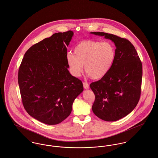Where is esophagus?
<instances>
[{"label": "esophagus", "instance_id": "1", "mask_svg": "<svg viewBox=\"0 0 158 158\" xmlns=\"http://www.w3.org/2000/svg\"><path fill=\"white\" fill-rule=\"evenodd\" d=\"M83 87H84V88H85V89H89V85H88L87 83L84 82V83H83Z\"/></svg>", "mask_w": 158, "mask_h": 158}]
</instances>
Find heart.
I'll return each mask as SVG.
<instances>
[{"label":"heart","instance_id":"obj_1","mask_svg":"<svg viewBox=\"0 0 158 158\" xmlns=\"http://www.w3.org/2000/svg\"><path fill=\"white\" fill-rule=\"evenodd\" d=\"M115 56L116 50L112 43L89 40L78 43L74 49V54L68 52L66 61L73 76H80L85 64L88 76L98 80L110 71Z\"/></svg>","mask_w":158,"mask_h":158}]
</instances>
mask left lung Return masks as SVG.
I'll list each match as a JSON object with an SVG mask.
<instances>
[{"label": "left lung", "instance_id": "8db88e82", "mask_svg": "<svg viewBox=\"0 0 158 158\" xmlns=\"http://www.w3.org/2000/svg\"><path fill=\"white\" fill-rule=\"evenodd\" d=\"M115 43L116 56L108 73L90 87L95 100L94 114L106 121H115L129 115L136 106L141 95L142 63L129 41L114 34L90 32Z\"/></svg>", "mask_w": 158, "mask_h": 158}]
</instances>
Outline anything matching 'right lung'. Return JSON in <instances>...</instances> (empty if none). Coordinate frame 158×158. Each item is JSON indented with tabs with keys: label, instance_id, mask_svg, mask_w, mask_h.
<instances>
[{
	"label": "right lung",
	"instance_id": "1",
	"mask_svg": "<svg viewBox=\"0 0 158 158\" xmlns=\"http://www.w3.org/2000/svg\"><path fill=\"white\" fill-rule=\"evenodd\" d=\"M73 32L54 34L32 46L24 55L18 83L29 115L56 125L71 114L75 99L83 91L81 80L72 76L66 61Z\"/></svg>",
	"mask_w": 158,
	"mask_h": 158
}]
</instances>
